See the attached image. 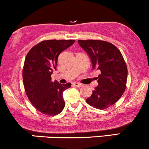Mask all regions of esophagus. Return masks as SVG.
<instances>
[{
	"label": "esophagus",
	"instance_id": "obj_1",
	"mask_svg": "<svg viewBox=\"0 0 149 149\" xmlns=\"http://www.w3.org/2000/svg\"><path fill=\"white\" fill-rule=\"evenodd\" d=\"M73 85L75 86V87H82V84H80V83H78V82H74L73 83Z\"/></svg>",
	"mask_w": 149,
	"mask_h": 149
}]
</instances>
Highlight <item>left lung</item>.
I'll list each match as a JSON object with an SVG mask.
<instances>
[{
  "instance_id": "1",
  "label": "left lung",
  "mask_w": 149,
  "mask_h": 149,
  "mask_svg": "<svg viewBox=\"0 0 149 149\" xmlns=\"http://www.w3.org/2000/svg\"><path fill=\"white\" fill-rule=\"evenodd\" d=\"M80 47L89 56L92 70H99L98 86L86 100L98 109L111 107L121 98L126 89L127 67L119 49L106 41L79 40Z\"/></svg>"
}]
</instances>
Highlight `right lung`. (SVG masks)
Wrapping results in <instances>:
<instances>
[{"label":"right lung","mask_w":149,"mask_h":149,"mask_svg":"<svg viewBox=\"0 0 149 149\" xmlns=\"http://www.w3.org/2000/svg\"><path fill=\"white\" fill-rule=\"evenodd\" d=\"M74 42V40L42 41L30 49L25 57L23 70L25 92L32 104L44 114H59L65 107L62 93L71 87V83L53 82L51 74L57 69L60 54Z\"/></svg>","instance_id":"obj_1"}]
</instances>
